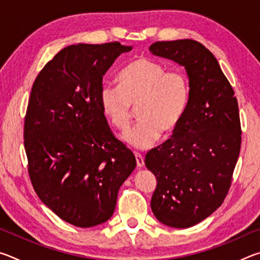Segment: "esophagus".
Returning <instances> with one entry per match:
<instances>
[{
	"mask_svg": "<svg viewBox=\"0 0 260 260\" xmlns=\"http://www.w3.org/2000/svg\"><path fill=\"white\" fill-rule=\"evenodd\" d=\"M135 158H136V165H138L139 169L141 167L144 166V159H143V156L141 155L139 152H135Z\"/></svg>",
	"mask_w": 260,
	"mask_h": 260,
	"instance_id": "obj_1",
	"label": "esophagus"
}]
</instances>
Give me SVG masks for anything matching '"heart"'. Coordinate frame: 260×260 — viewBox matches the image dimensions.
Masks as SVG:
<instances>
[{"label": "heart", "instance_id": "obj_1", "mask_svg": "<svg viewBox=\"0 0 260 260\" xmlns=\"http://www.w3.org/2000/svg\"><path fill=\"white\" fill-rule=\"evenodd\" d=\"M118 86L103 85L100 107L114 128L128 127L133 107L140 120L122 135L135 149H149L165 133L181 122L190 100V83L182 71L166 72L165 68L144 58L132 60L117 77Z\"/></svg>", "mask_w": 260, "mask_h": 260}]
</instances>
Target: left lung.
Segmentation results:
<instances>
[{"mask_svg": "<svg viewBox=\"0 0 260 260\" xmlns=\"http://www.w3.org/2000/svg\"><path fill=\"white\" fill-rule=\"evenodd\" d=\"M149 50L183 67L190 83L181 122L144 159L157 179L150 203L155 217L169 227L188 228L212 214L230 190L241 149L239 105L218 60L202 43L158 41Z\"/></svg>", "mask_w": 260, "mask_h": 260, "instance_id": "left-lung-1", "label": "left lung"}]
</instances>
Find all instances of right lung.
Returning <instances> with one entry per match:
<instances>
[{"instance_id":"1","label":"right lung","mask_w":260,"mask_h":260,"mask_svg":"<svg viewBox=\"0 0 260 260\" xmlns=\"http://www.w3.org/2000/svg\"><path fill=\"white\" fill-rule=\"evenodd\" d=\"M131 50L119 42L69 46L48 61L30 90L24 125L30 181L43 203L73 226L108 221L136 166L99 101L103 76Z\"/></svg>"}]
</instances>
